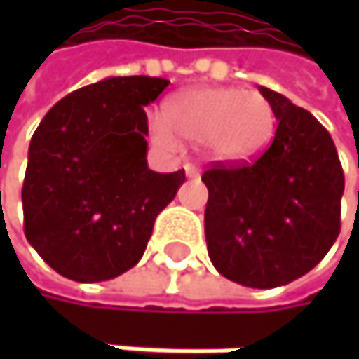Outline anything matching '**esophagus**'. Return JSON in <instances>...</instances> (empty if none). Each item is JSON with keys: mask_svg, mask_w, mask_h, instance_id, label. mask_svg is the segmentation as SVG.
Segmentation results:
<instances>
[{"mask_svg": "<svg viewBox=\"0 0 359 359\" xmlns=\"http://www.w3.org/2000/svg\"><path fill=\"white\" fill-rule=\"evenodd\" d=\"M184 175H187L189 179H197V177L201 175V170H199L197 166H193V164H187V166H184Z\"/></svg>", "mask_w": 359, "mask_h": 359, "instance_id": "obj_1", "label": "esophagus"}]
</instances>
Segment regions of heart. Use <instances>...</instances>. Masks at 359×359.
Instances as JSON below:
<instances>
[{
  "label": "heart",
  "instance_id": "heart-1",
  "mask_svg": "<svg viewBox=\"0 0 359 359\" xmlns=\"http://www.w3.org/2000/svg\"><path fill=\"white\" fill-rule=\"evenodd\" d=\"M164 125L154 135L162 143H203L222 164H245L259 158L276 130L270 102L237 87H195L175 93L162 109Z\"/></svg>",
  "mask_w": 359,
  "mask_h": 359
}]
</instances>
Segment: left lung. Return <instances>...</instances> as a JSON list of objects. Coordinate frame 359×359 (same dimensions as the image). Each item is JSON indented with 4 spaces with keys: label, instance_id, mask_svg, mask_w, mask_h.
I'll list each match as a JSON object with an SVG mask.
<instances>
[{
    "label": "left lung",
    "instance_id": "left-lung-1",
    "mask_svg": "<svg viewBox=\"0 0 359 359\" xmlns=\"http://www.w3.org/2000/svg\"><path fill=\"white\" fill-rule=\"evenodd\" d=\"M259 93L278 120L274 141L253 164L203 172L205 241L222 276L274 289L308 274L337 241L345 179L323 124L268 87Z\"/></svg>",
    "mask_w": 359,
    "mask_h": 359
}]
</instances>
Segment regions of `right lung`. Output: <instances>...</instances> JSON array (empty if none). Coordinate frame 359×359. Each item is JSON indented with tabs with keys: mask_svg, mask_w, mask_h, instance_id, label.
I'll list each match as a JSON object with an SVG mask.
<instances>
[{
	"mask_svg": "<svg viewBox=\"0 0 359 359\" xmlns=\"http://www.w3.org/2000/svg\"><path fill=\"white\" fill-rule=\"evenodd\" d=\"M170 85L158 76H108L60 100L29 147L25 235L62 276L102 283L143 255L158 214L184 172L147 166L145 106Z\"/></svg>",
	"mask_w": 359,
	"mask_h": 359,
	"instance_id": "1",
	"label": "right lung"
}]
</instances>
